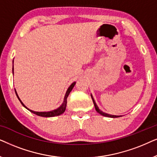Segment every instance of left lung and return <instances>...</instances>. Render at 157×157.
<instances>
[{
  "label": "left lung",
  "mask_w": 157,
  "mask_h": 157,
  "mask_svg": "<svg viewBox=\"0 0 157 157\" xmlns=\"http://www.w3.org/2000/svg\"><path fill=\"white\" fill-rule=\"evenodd\" d=\"M91 98L92 100H93V102H94V106H95V109H96V111H97L98 113H99L101 115L104 116V117H111V118H117V117H120L121 116H115V115H111V114H108V113H106L104 112H103L102 111H101L99 109H98V107L97 105H96L95 101H94V99L93 98V97H92L91 96Z\"/></svg>",
  "instance_id": "8db88e82"
}]
</instances>
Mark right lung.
Segmentation results:
<instances>
[{
	"label": "right lung",
	"mask_w": 157,
	"mask_h": 157,
	"mask_svg": "<svg viewBox=\"0 0 157 157\" xmlns=\"http://www.w3.org/2000/svg\"><path fill=\"white\" fill-rule=\"evenodd\" d=\"M75 84H76V82H74L72 83L71 85L70 86L69 88H68L67 91H66V95H65V97H64V100H63V104H62V105L61 106L59 107V108H58L57 109H56V110H53V111H48V112H37V111H33L32 110H30V109H29L27 108L26 106H25L24 104H23V102L21 101L20 98H19L18 94H17L16 90H15V91H16V96L17 97H18V98L19 99V101H20L21 104L23 105V106L25 107V108H26L28 110H29L31 112L35 113V114L38 115V116H40V117H56V116H59L61 115L63 113L64 111H65L66 110V104H67V98L68 95H69L70 92L72 91L73 88H74V86H75Z\"/></svg>",
	"instance_id": "obj_1"
}]
</instances>
